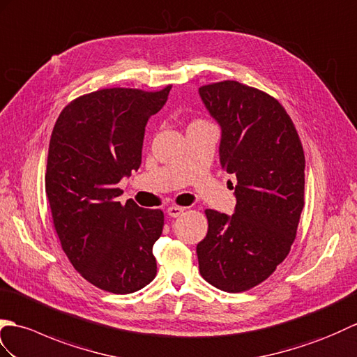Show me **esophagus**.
Returning <instances> with one entry per match:
<instances>
[{
	"label": "esophagus",
	"instance_id": "esophagus-1",
	"mask_svg": "<svg viewBox=\"0 0 357 357\" xmlns=\"http://www.w3.org/2000/svg\"><path fill=\"white\" fill-rule=\"evenodd\" d=\"M183 212H185V208H180V206H171V208L166 209V213H168L169 217H178Z\"/></svg>",
	"mask_w": 357,
	"mask_h": 357
}]
</instances>
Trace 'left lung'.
Masks as SVG:
<instances>
[{
	"mask_svg": "<svg viewBox=\"0 0 357 357\" xmlns=\"http://www.w3.org/2000/svg\"><path fill=\"white\" fill-rule=\"evenodd\" d=\"M199 93L221 128V168L236 177L234 215L206 209L199 268L213 287L238 293L267 280L289 255L304 208V149L290 116L267 93L236 81Z\"/></svg>",
	"mask_w": 357,
	"mask_h": 357,
	"instance_id": "8db88e82",
	"label": "left lung"
}]
</instances>
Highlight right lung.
I'll return each mask as SVG.
<instances>
[{"mask_svg":"<svg viewBox=\"0 0 357 357\" xmlns=\"http://www.w3.org/2000/svg\"><path fill=\"white\" fill-rule=\"evenodd\" d=\"M160 91L104 89L62 109L47 157L45 194L70 263L102 290L126 295L155 278L160 209L117 202V183L142 163L145 126L168 100Z\"/></svg>","mask_w":357,"mask_h":357,"instance_id":"add662e5","label":"right lung"}]
</instances>
